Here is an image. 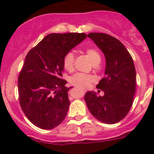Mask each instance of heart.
<instances>
[{"mask_svg": "<svg viewBox=\"0 0 154 154\" xmlns=\"http://www.w3.org/2000/svg\"><path fill=\"white\" fill-rule=\"evenodd\" d=\"M86 55L90 59L92 65L100 63L101 62V56L99 55V51L93 48H89L86 50ZM74 54L71 51L68 52L63 58L64 68L69 72H72L74 69ZM69 81L72 85L78 86L79 88H81V89H85V88L89 86V85L94 81V77L90 75L76 73L71 77Z\"/></svg>", "mask_w": 154, "mask_h": 154, "instance_id": "obj_1", "label": "heart"}]
</instances>
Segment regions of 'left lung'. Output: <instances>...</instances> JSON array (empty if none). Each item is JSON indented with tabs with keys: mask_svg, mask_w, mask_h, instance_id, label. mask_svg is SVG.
<instances>
[{
	"mask_svg": "<svg viewBox=\"0 0 154 154\" xmlns=\"http://www.w3.org/2000/svg\"><path fill=\"white\" fill-rule=\"evenodd\" d=\"M106 58L105 77L96 85L104 92L85 95L87 107L94 117L103 123L114 124L127 115L136 91V69L131 55L118 39L104 33L87 35Z\"/></svg>",
	"mask_w": 154,
	"mask_h": 154,
	"instance_id": "8db88e82",
	"label": "left lung"
}]
</instances>
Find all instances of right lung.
I'll use <instances>...</instances> for the list:
<instances>
[{
    "label": "right lung",
    "mask_w": 154,
    "mask_h": 154,
    "mask_svg": "<svg viewBox=\"0 0 154 154\" xmlns=\"http://www.w3.org/2000/svg\"><path fill=\"white\" fill-rule=\"evenodd\" d=\"M86 38L85 33H51L31 48L18 76L21 109L35 126L43 130L56 127L65 119L70 101L62 79L63 58Z\"/></svg>",
    "instance_id": "add662e5"
}]
</instances>
